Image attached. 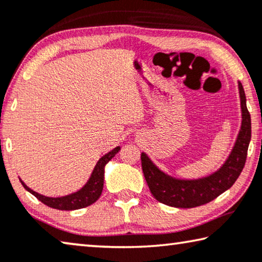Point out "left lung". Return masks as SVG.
<instances>
[{
    "instance_id": "8db88e82",
    "label": "left lung",
    "mask_w": 262,
    "mask_h": 262,
    "mask_svg": "<svg viewBox=\"0 0 262 262\" xmlns=\"http://www.w3.org/2000/svg\"><path fill=\"white\" fill-rule=\"evenodd\" d=\"M238 86L243 113L242 129L239 132L233 150L218 171L207 177L199 178V180H176V178L162 172L149 160L146 154H141V163H142L144 178H146L151 194L160 203L173 207L190 209V207H196L210 203L234 184L236 178L242 173L245 162H246L252 132L251 115L246 106V95H245L242 82H238Z\"/></svg>"
}]
</instances>
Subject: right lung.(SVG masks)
I'll list each match as a JSON object with an SVG mask.
<instances>
[{
	"instance_id": "right-lung-1",
	"label": "right lung",
	"mask_w": 262,
	"mask_h": 262,
	"mask_svg": "<svg viewBox=\"0 0 262 262\" xmlns=\"http://www.w3.org/2000/svg\"><path fill=\"white\" fill-rule=\"evenodd\" d=\"M119 150H120V147H116L108 154H106L105 156H102L101 159L98 161L92 175H91L89 182H87L84 188H81V190L77 191V192L69 194V196H64L59 198L45 197L43 194H39L35 192V191H32L30 188H28L22 181L20 180L19 181L24 186V189L34 194V196L38 199V201L43 203V204L52 207V209L65 210V211L82 209V207H86V206H90L91 204H93V203L97 202L98 198L101 196L102 188H103V175H105V165L108 163V162L112 160V157H114L115 154Z\"/></svg>"
}]
</instances>
